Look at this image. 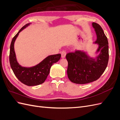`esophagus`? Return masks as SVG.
I'll return each mask as SVG.
<instances>
[{"mask_svg": "<svg viewBox=\"0 0 120 120\" xmlns=\"http://www.w3.org/2000/svg\"><path fill=\"white\" fill-rule=\"evenodd\" d=\"M61 57L62 58H64L65 57H66V52L64 51H64H63L62 52H61Z\"/></svg>", "mask_w": 120, "mask_h": 120, "instance_id": "esophagus-1", "label": "esophagus"}]
</instances>
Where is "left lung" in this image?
Here are the masks:
<instances>
[{"label": "left lung", "instance_id": "left-lung-1", "mask_svg": "<svg viewBox=\"0 0 120 120\" xmlns=\"http://www.w3.org/2000/svg\"><path fill=\"white\" fill-rule=\"evenodd\" d=\"M92 25L97 34L95 43L99 45L96 52H100L99 55L93 58L81 50H76L66 55L68 78L71 82L78 84H86L97 80L105 71L108 63V38L99 24L93 22Z\"/></svg>", "mask_w": 120, "mask_h": 120}]
</instances>
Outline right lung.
<instances>
[{
  "label": "right lung",
  "instance_id": "1",
  "mask_svg": "<svg viewBox=\"0 0 120 120\" xmlns=\"http://www.w3.org/2000/svg\"><path fill=\"white\" fill-rule=\"evenodd\" d=\"M30 24V23L25 24L12 38L10 46L9 63L14 75L19 81L28 86H34L41 85L45 82L49 73L50 68L53 64L60 60L61 54L49 56L41 63L32 67H23L19 65L17 61L14 51V42L19 32Z\"/></svg>",
  "mask_w": 120,
  "mask_h": 120
}]
</instances>
